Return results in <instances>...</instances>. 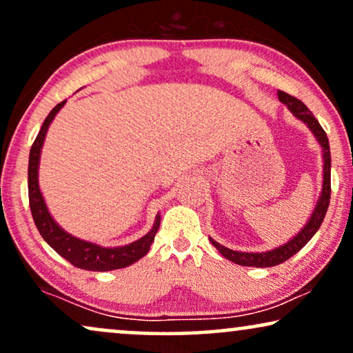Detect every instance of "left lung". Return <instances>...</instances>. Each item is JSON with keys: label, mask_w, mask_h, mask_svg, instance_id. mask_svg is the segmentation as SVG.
I'll list each match as a JSON object with an SVG mask.
<instances>
[{"label": "left lung", "mask_w": 353, "mask_h": 353, "mask_svg": "<svg viewBox=\"0 0 353 353\" xmlns=\"http://www.w3.org/2000/svg\"><path fill=\"white\" fill-rule=\"evenodd\" d=\"M279 99L283 102L285 105L295 114L296 119H300L301 122H305L310 130L314 133V137L318 138L319 145L323 146V158H324V181H323V190H321V197L318 200V205H316L313 215H311L310 221L306 223L305 228H303L300 233H298L295 238L290 239L287 244L283 246L274 249V251L267 252H241V251H233V249H228L221 244H218L216 241H212V244L215 246L223 257H226L228 261L234 262L238 265H246V267H274L282 264V262L288 261L290 257L295 256V254L303 249L307 244L316 231L319 230V226L323 225V220L325 216V212L329 208V200H331V150H329V140L325 132L323 130L318 120L313 115L307 107L303 104L300 99L296 97L287 94V92L279 91Z\"/></svg>", "instance_id": "8db88e82"}]
</instances>
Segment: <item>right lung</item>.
Wrapping results in <instances>:
<instances>
[{
    "instance_id": "obj_1",
    "label": "right lung",
    "mask_w": 353,
    "mask_h": 353,
    "mask_svg": "<svg viewBox=\"0 0 353 353\" xmlns=\"http://www.w3.org/2000/svg\"><path fill=\"white\" fill-rule=\"evenodd\" d=\"M65 102H60L50 110L47 115L46 122H43L42 128H40L37 138L30 146L29 154V171H28V187H29V207L32 212V218L35 226H37L40 236L46 239V243L50 246L53 251L60 254L61 257L66 259L70 264H73L78 269L92 270V272H105V270H115L123 269V267L132 265L138 259L146 256L150 251L151 243L154 241V234L158 233L159 223L161 218L159 215L156 216V221L153 228L148 234L140 238L135 243L127 244L122 248H101L97 244L88 243V241L78 239L74 236L66 233L57 225L55 220L48 213V208L43 200L42 194L39 189V159H40V150H42L43 140H46L48 125L55 119L58 110L65 105Z\"/></svg>"
}]
</instances>
